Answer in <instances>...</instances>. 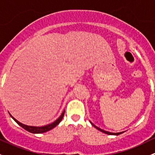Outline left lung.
Segmentation results:
<instances>
[{
	"instance_id": "left-lung-1",
	"label": "left lung",
	"mask_w": 155,
	"mask_h": 155,
	"mask_svg": "<svg viewBox=\"0 0 155 155\" xmlns=\"http://www.w3.org/2000/svg\"><path fill=\"white\" fill-rule=\"evenodd\" d=\"M90 123L92 124V125L94 127L96 128V129H97L98 130L101 131V132L104 133V134H108V135H115V136H118V135H120V134H123V133H124V132H119V133H112V132H109V131L104 130L101 129V128L98 127H97L96 125H94V124L93 123L91 122V121H90Z\"/></svg>"
}]
</instances>
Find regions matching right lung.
Here are the masks:
<instances>
[{
    "label": "right lung",
    "instance_id": "add662e5",
    "mask_svg": "<svg viewBox=\"0 0 155 155\" xmlns=\"http://www.w3.org/2000/svg\"><path fill=\"white\" fill-rule=\"evenodd\" d=\"M64 112H65V109L64 110V112H62L61 115H60V117H59L58 119H56L55 121H54L53 123H51V124H47V125H45V126H42V127H36V126H29V125H26V124H22V123L19 122V121H18V120L15 119L14 117L12 116V115L9 112V114H10V115L11 116V118H12V119L14 120V121H15V122L17 123V124H18L19 126H21V127L24 128L25 130H26L27 131H28L30 133H32V134H43V133H45V132H47V131L53 129L54 127H55L56 126L58 125V124H59V123L61 121L62 118H63L64 117Z\"/></svg>",
    "mask_w": 155,
    "mask_h": 155
}]
</instances>
